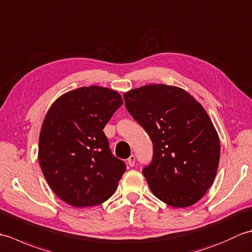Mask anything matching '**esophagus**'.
<instances>
[{
	"instance_id": "1",
	"label": "esophagus",
	"mask_w": 252,
	"mask_h": 252,
	"mask_svg": "<svg viewBox=\"0 0 252 252\" xmlns=\"http://www.w3.org/2000/svg\"><path fill=\"white\" fill-rule=\"evenodd\" d=\"M127 164L130 165V167H134V163H135V156L134 155H131V156L127 158Z\"/></svg>"
}]
</instances>
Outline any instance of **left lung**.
Masks as SVG:
<instances>
[{"instance_id": "1", "label": "left lung", "mask_w": 252, "mask_h": 252, "mask_svg": "<svg viewBox=\"0 0 252 252\" xmlns=\"http://www.w3.org/2000/svg\"><path fill=\"white\" fill-rule=\"evenodd\" d=\"M123 98L153 143V159L142 170L153 194L171 207L194 205L211 186L220 160L206 110L186 91L164 84L132 90Z\"/></svg>"}]
</instances>
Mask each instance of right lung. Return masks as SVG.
I'll return each mask as SVG.
<instances>
[{
	"instance_id": "add662e5",
	"label": "right lung",
	"mask_w": 252,
	"mask_h": 252,
	"mask_svg": "<svg viewBox=\"0 0 252 252\" xmlns=\"http://www.w3.org/2000/svg\"><path fill=\"white\" fill-rule=\"evenodd\" d=\"M122 104L116 91L83 87L62 95L47 111L39 162L53 191L68 205H99L115 192L126 167L111 154L103 129Z\"/></svg>"
}]
</instances>
